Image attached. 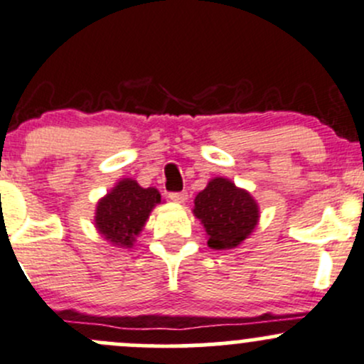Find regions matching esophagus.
I'll list each match as a JSON object with an SVG mask.
<instances>
[{
    "label": "esophagus",
    "mask_w": 364,
    "mask_h": 364,
    "mask_svg": "<svg viewBox=\"0 0 364 364\" xmlns=\"http://www.w3.org/2000/svg\"><path fill=\"white\" fill-rule=\"evenodd\" d=\"M169 198L174 203H185L186 200H188V195H186L185 191H181V193H171Z\"/></svg>",
    "instance_id": "esophagus-1"
}]
</instances>
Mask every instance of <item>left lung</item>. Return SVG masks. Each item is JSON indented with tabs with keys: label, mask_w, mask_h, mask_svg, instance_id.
Segmentation results:
<instances>
[{
	"label": "left lung",
	"mask_w": 364,
	"mask_h": 364,
	"mask_svg": "<svg viewBox=\"0 0 364 364\" xmlns=\"http://www.w3.org/2000/svg\"><path fill=\"white\" fill-rule=\"evenodd\" d=\"M193 215L207 235V245L214 250L237 249L259 225V203L247 190L231 179L213 178L195 197Z\"/></svg>",
	"instance_id": "obj_1"
}]
</instances>
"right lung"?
<instances>
[{
	"label": "right lung",
	"mask_w": 364,
	"mask_h": 364,
	"mask_svg": "<svg viewBox=\"0 0 364 364\" xmlns=\"http://www.w3.org/2000/svg\"><path fill=\"white\" fill-rule=\"evenodd\" d=\"M161 202L157 188H143L136 179L122 178L97 202L93 225L110 245L131 249Z\"/></svg>",
	"instance_id": "right-lung-1"
}]
</instances>
